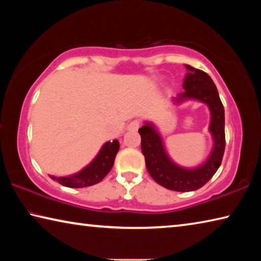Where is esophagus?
Here are the masks:
<instances>
[{
  "instance_id": "34e87169",
  "label": "esophagus",
  "mask_w": 261,
  "mask_h": 261,
  "mask_svg": "<svg viewBox=\"0 0 261 261\" xmlns=\"http://www.w3.org/2000/svg\"><path fill=\"white\" fill-rule=\"evenodd\" d=\"M139 125H140V122L138 120H135V121H131L129 123V125H127L126 129L130 130V131H136L139 129Z\"/></svg>"
}]
</instances>
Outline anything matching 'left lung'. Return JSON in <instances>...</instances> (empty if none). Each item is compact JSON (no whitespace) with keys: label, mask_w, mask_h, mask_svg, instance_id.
<instances>
[{"label":"left lung","mask_w":261,"mask_h":261,"mask_svg":"<svg viewBox=\"0 0 261 261\" xmlns=\"http://www.w3.org/2000/svg\"><path fill=\"white\" fill-rule=\"evenodd\" d=\"M185 68L188 69L183 82L185 91L173 98V102L179 105L187 100H197L208 107V130L213 138V148L206 161L194 168L180 167L168 155L161 135L152 122H145L138 130L141 137V152L151 177L163 188L180 192L196 191L204 187L219 169L226 147L224 108L218 88L206 72L188 64Z\"/></svg>","instance_id":"1"}]
</instances>
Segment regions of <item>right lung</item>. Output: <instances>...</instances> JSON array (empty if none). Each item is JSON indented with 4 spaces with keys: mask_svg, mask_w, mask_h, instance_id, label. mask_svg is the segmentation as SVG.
<instances>
[{
    "mask_svg": "<svg viewBox=\"0 0 261 261\" xmlns=\"http://www.w3.org/2000/svg\"><path fill=\"white\" fill-rule=\"evenodd\" d=\"M118 149H120V143L117 139L107 141L103 144V146L101 147L90 165L83 168L81 171L73 175L62 176V177H55V176L49 175V177L68 188L91 187V185L101 182L105 176L109 173L114 166L115 156H116Z\"/></svg>",
    "mask_w": 261,
    "mask_h": 261,
    "instance_id": "obj_1",
    "label": "right lung"
}]
</instances>
